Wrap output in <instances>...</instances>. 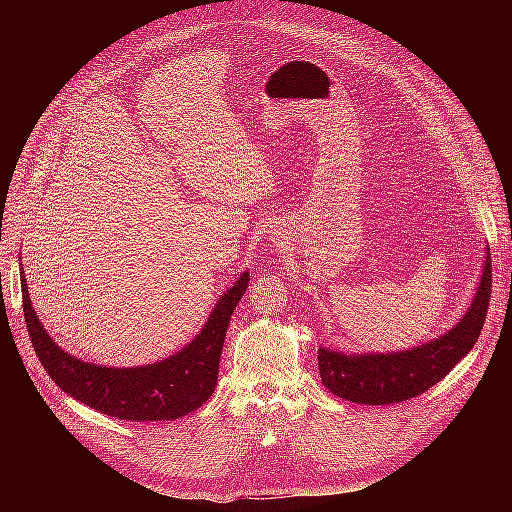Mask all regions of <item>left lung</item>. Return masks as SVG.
<instances>
[{"label":"left lung","mask_w":512,"mask_h":512,"mask_svg":"<svg viewBox=\"0 0 512 512\" xmlns=\"http://www.w3.org/2000/svg\"><path fill=\"white\" fill-rule=\"evenodd\" d=\"M492 297V257L488 251L475 299L465 317L438 340L392 355H342L319 348L324 386L359 405H394L438 384L477 342Z\"/></svg>","instance_id":"1"}]
</instances>
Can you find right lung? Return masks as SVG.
I'll return each mask as SVG.
<instances>
[{
    "instance_id": "add662e5",
    "label": "right lung",
    "mask_w": 512,
    "mask_h": 512,
    "mask_svg": "<svg viewBox=\"0 0 512 512\" xmlns=\"http://www.w3.org/2000/svg\"><path fill=\"white\" fill-rule=\"evenodd\" d=\"M247 286L249 274H242L215 305L201 334L178 355L145 367L114 369L74 359L49 338L20 272L24 321L49 378L91 409L128 421H174L199 409L213 394L230 315Z\"/></svg>"
}]
</instances>
